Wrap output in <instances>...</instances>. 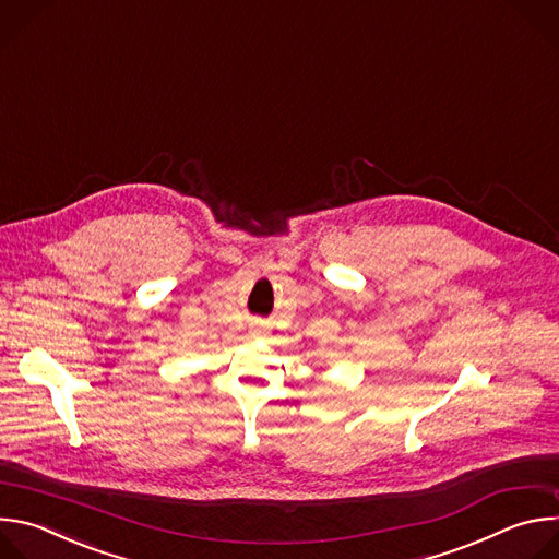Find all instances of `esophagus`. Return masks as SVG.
Masks as SVG:
<instances>
[{
  "label": "esophagus",
  "mask_w": 559,
  "mask_h": 559,
  "mask_svg": "<svg viewBox=\"0 0 559 559\" xmlns=\"http://www.w3.org/2000/svg\"><path fill=\"white\" fill-rule=\"evenodd\" d=\"M254 332H261V328H259V325H257V328H254Z\"/></svg>",
  "instance_id": "1"
}]
</instances>
